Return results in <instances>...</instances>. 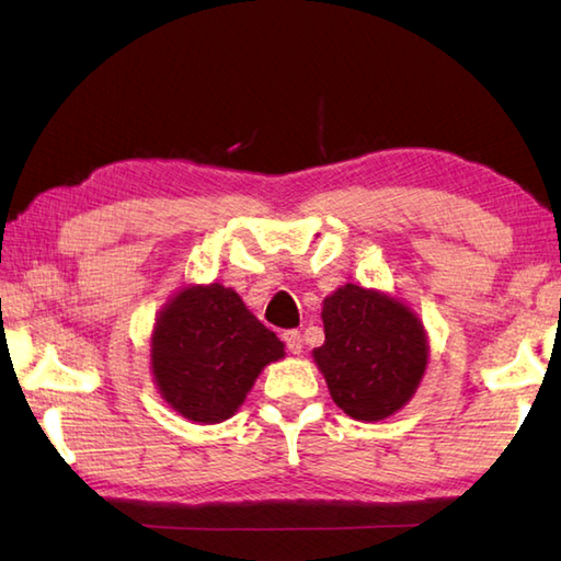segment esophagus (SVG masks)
Returning <instances> with one entry per match:
<instances>
[{"instance_id":"obj_1","label":"esophagus","mask_w":561,"mask_h":561,"mask_svg":"<svg viewBox=\"0 0 561 561\" xmlns=\"http://www.w3.org/2000/svg\"><path fill=\"white\" fill-rule=\"evenodd\" d=\"M282 340H284V344H287V350L291 352V354H301V350H304V340H301V332L299 330H287L282 335Z\"/></svg>"}]
</instances>
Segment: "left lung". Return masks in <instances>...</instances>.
I'll return each instance as SVG.
<instances>
[{"instance_id": "left-lung-1", "label": "left lung", "mask_w": 561, "mask_h": 561, "mask_svg": "<svg viewBox=\"0 0 561 561\" xmlns=\"http://www.w3.org/2000/svg\"><path fill=\"white\" fill-rule=\"evenodd\" d=\"M323 325L325 342L313 356L340 410L376 422L414 396L428 347L422 323L402 304L347 284L325 299Z\"/></svg>"}]
</instances>
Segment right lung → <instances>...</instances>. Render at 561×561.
Listing matches in <instances>:
<instances>
[{
  "label": "right lung",
  "mask_w": 561,
  "mask_h": 561,
  "mask_svg": "<svg viewBox=\"0 0 561 561\" xmlns=\"http://www.w3.org/2000/svg\"><path fill=\"white\" fill-rule=\"evenodd\" d=\"M163 400L193 422L214 424L241 408L257 374L284 344L221 284L193 287L163 308L151 337Z\"/></svg>",
  "instance_id": "1"
}]
</instances>
